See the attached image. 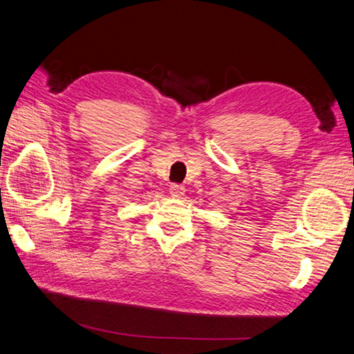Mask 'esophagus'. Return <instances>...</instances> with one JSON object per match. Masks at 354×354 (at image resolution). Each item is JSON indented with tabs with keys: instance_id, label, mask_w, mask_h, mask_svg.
I'll return each mask as SVG.
<instances>
[{
	"instance_id": "34e87169",
	"label": "esophagus",
	"mask_w": 354,
	"mask_h": 354,
	"mask_svg": "<svg viewBox=\"0 0 354 354\" xmlns=\"http://www.w3.org/2000/svg\"><path fill=\"white\" fill-rule=\"evenodd\" d=\"M185 192H186V189H185L183 186H180V185H171V186H169V194H171V196L181 198V196L185 195Z\"/></svg>"
}]
</instances>
